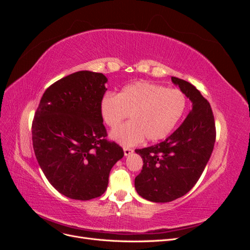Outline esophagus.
<instances>
[{"label": "esophagus", "mask_w": 250, "mask_h": 250, "mask_svg": "<svg viewBox=\"0 0 250 250\" xmlns=\"http://www.w3.org/2000/svg\"><path fill=\"white\" fill-rule=\"evenodd\" d=\"M132 152H133V150L131 148H124V155L125 156L130 155Z\"/></svg>", "instance_id": "obj_1"}]
</instances>
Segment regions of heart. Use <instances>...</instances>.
I'll list each match as a JSON object with an SVG mask.
<instances>
[{"label":"heart","instance_id":"1","mask_svg":"<svg viewBox=\"0 0 250 250\" xmlns=\"http://www.w3.org/2000/svg\"><path fill=\"white\" fill-rule=\"evenodd\" d=\"M186 107L187 98L179 89L138 81L124 86L117 96L105 95L100 102V115L105 124L115 128L130 113L129 123L110 132L111 140L126 147L145 137L149 142L167 138Z\"/></svg>","mask_w":250,"mask_h":250}]
</instances>
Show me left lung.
I'll list each match as a JSON object with an SVG mask.
<instances>
[{
    "instance_id": "1",
    "label": "left lung",
    "mask_w": 250,
    "mask_h": 250,
    "mask_svg": "<svg viewBox=\"0 0 250 250\" xmlns=\"http://www.w3.org/2000/svg\"><path fill=\"white\" fill-rule=\"evenodd\" d=\"M192 109L170 137L154 146L135 149L143 169L134 179L141 197L152 202H170L186 195L197 183L214 149L215 121L210 105L190 82L171 77Z\"/></svg>"
}]
</instances>
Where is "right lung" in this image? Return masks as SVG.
Here are the masks:
<instances>
[{"label": "right lung", "mask_w": 250, "mask_h": 250, "mask_svg": "<svg viewBox=\"0 0 250 250\" xmlns=\"http://www.w3.org/2000/svg\"><path fill=\"white\" fill-rule=\"evenodd\" d=\"M107 78L80 71L43 93L32 123L33 149L49 183L65 197L89 200L107 188L111 168L124 156L108 142L100 115Z\"/></svg>", "instance_id": "right-lung-1"}]
</instances>
